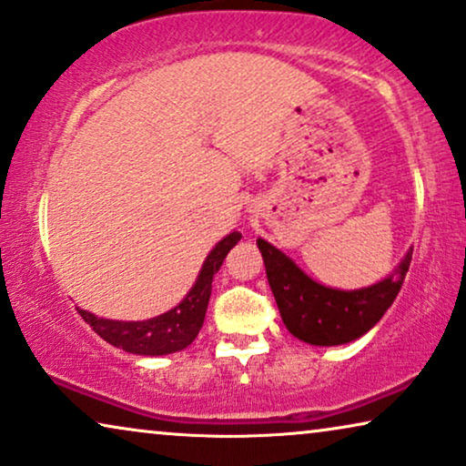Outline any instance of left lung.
<instances>
[{"label":"left lung","mask_w":466,"mask_h":466,"mask_svg":"<svg viewBox=\"0 0 466 466\" xmlns=\"http://www.w3.org/2000/svg\"><path fill=\"white\" fill-rule=\"evenodd\" d=\"M279 316L297 339L311 346H341L371 330L386 314L410 269V250L390 276L356 290H339L311 279L269 241L257 239Z\"/></svg>","instance_id":"8db88e82"}]
</instances>
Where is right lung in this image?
Here are the masks:
<instances>
[{
  "label": "right lung",
  "instance_id": "right-lung-1",
  "mask_svg": "<svg viewBox=\"0 0 466 466\" xmlns=\"http://www.w3.org/2000/svg\"><path fill=\"white\" fill-rule=\"evenodd\" d=\"M241 239L239 231L228 233L218 244L212 248L208 258L203 260L199 276H197L193 289L187 292V297L176 305L174 309L165 311L161 316L150 318V320L123 322V320H107L91 314V311L80 309V316L86 324H91L95 333L101 339L112 343L114 348L125 350L129 354L139 356H163L180 352L199 335L206 320V311L212 295V279L214 273H218L222 260L231 248Z\"/></svg>",
  "mask_w": 466,
  "mask_h": 466
}]
</instances>
